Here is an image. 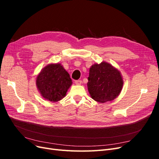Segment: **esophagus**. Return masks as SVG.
Masks as SVG:
<instances>
[{
    "mask_svg": "<svg viewBox=\"0 0 159 159\" xmlns=\"http://www.w3.org/2000/svg\"><path fill=\"white\" fill-rule=\"evenodd\" d=\"M81 83H82V81H81V80H76V81H75V84L76 85H81Z\"/></svg>",
    "mask_w": 159,
    "mask_h": 159,
    "instance_id": "34e87169",
    "label": "esophagus"
}]
</instances>
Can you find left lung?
Instances as JSON below:
<instances>
[{
    "label": "left lung",
    "instance_id": "1",
    "mask_svg": "<svg viewBox=\"0 0 159 159\" xmlns=\"http://www.w3.org/2000/svg\"><path fill=\"white\" fill-rule=\"evenodd\" d=\"M88 89L91 98L99 103L111 102L121 93V72L107 62L94 64L89 68Z\"/></svg>",
    "mask_w": 159,
    "mask_h": 159
}]
</instances>
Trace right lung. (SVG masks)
I'll list each match as a JSON object with an SVG mask.
<instances>
[{
    "label": "right lung",
    "mask_w": 159,
    "mask_h": 159,
    "mask_svg": "<svg viewBox=\"0 0 159 159\" xmlns=\"http://www.w3.org/2000/svg\"><path fill=\"white\" fill-rule=\"evenodd\" d=\"M36 84L43 98L57 102L65 97L72 81L61 64H49L37 75Z\"/></svg>",
    "instance_id": "add662e5"
}]
</instances>
